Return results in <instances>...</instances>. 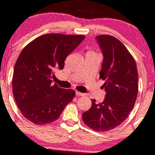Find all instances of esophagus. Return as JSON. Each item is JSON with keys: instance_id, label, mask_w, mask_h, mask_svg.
<instances>
[{"instance_id": "1", "label": "esophagus", "mask_w": 155, "mask_h": 155, "mask_svg": "<svg viewBox=\"0 0 155 155\" xmlns=\"http://www.w3.org/2000/svg\"><path fill=\"white\" fill-rule=\"evenodd\" d=\"M76 95L77 96H84V93H81L80 91H76Z\"/></svg>"}]
</instances>
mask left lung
<instances>
[{
  "mask_svg": "<svg viewBox=\"0 0 155 155\" xmlns=\"http://www.w3.org/2000/svg\"><path fill=\"white\" fill-rule=\"evenodd\" d=\"M104 54L100 78L106 91L102 103L91 100V106L83 114L84 124L97 131L117 127L132 110L138 92V74L135 61L119 40L109 35L97 36Z\"/></svg>",
  "mask_w": 155,
  "mask_h": 155,
  "instance_id": "obj_1",
  "label": "left lung"
}]
</instances>
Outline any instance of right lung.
<instances>
[{"label": "right lung", "instance_id": "obj_1", "mask_svg": "<svg viewBox=\"0 0 155 155\" xmlns=\"http://www.w3.org/2000/svg\"><path fill=\"white\" fill-rule=\"evenodd\" d=\"M84 38L76 35H43L21 51L15 65L12 91L28 120L39 126L51 124L72 101L75 91L51 85V78L54 69H64L66 57Z\"/></svg>", "mask_w": 155, "mask_h": 155}]
</instances>
